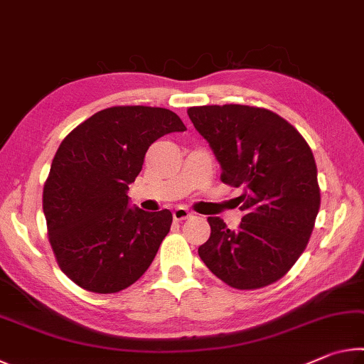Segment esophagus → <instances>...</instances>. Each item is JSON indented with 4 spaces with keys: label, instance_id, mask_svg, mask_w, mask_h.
Instances as JSON below:
<instances>
[{
    "label": "esophagus",
    "instance_id": "esophagus-1",
    "mask_svg": "<svg viewBox=\"0 0 364 364\" xmlns=\"http://www.w3.org/2000/svg\"><path fill=\"white\" fill-rule=\"evenodd\" d=\"M189 217H191V213H189L188 208L176 207L175 210H173V220H175V221H183V220H186V218H189Z\"/></svg>",
    "mask_w": 364,
    "mask_h": 364
}]
</instances>
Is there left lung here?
<instances>
[{
	"mask_svg": "<svg viewBox=\"0 0 364 364\" xmlns=\"http://www.w3.org/2000/svg\"><path fill=\"white\" fill-rule=\"evenodd\" d=\"M188 115L220 162L221 181L244 191L241 225L230 230L208 217L212 232L199 257L234 289L273 284L304 254L321 204L310 146L268 109L225 104L189 107Z\"/></svg>",
	"mask_w": 364,
	"mask_h": 364,
	"instance_id": "left-lung-1",
	"label": "left lung"
}]
</instances>
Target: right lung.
<instances>
[{"instance_id": "1", "label": "right lung", "mask_w": 364, "mask_h": 364, "mask_svg": "<svg viewBox=\"0 0 364 364\" xmlns=\"http://www.w3.org/2000/svg\"><path fill=\"white\" fill-rule=\"evenodd\" d=\"M184 130L168 109L115 106L60 143L43 188V212L59 268L77 286L115 294L151 267L173 217L167 208H130L128 186L154 141Z\"/></svg>"}]
</instances>
